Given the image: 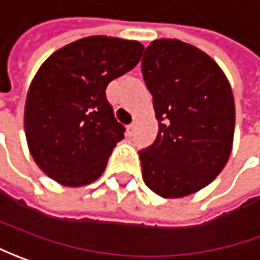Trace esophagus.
<instances>
[{
  "mask_svg": "<svg viewBox=\"0 0 260 260\" xmlns=\"http://www.w3.org/2000/svg\"><path fill=\"white\" fill-rule=\"evenodd\" d=\"M135 126H137V125H135V122H134V123H131V125H128V132H129V134H132V132H134V129H135Z\"/></svg>",
  "mask_w": 260,
  "mask_h": 260,
  "instance_id": "esophagus-1",
  "label": "esophagus"
}]
</instances>
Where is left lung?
Wrapping results in <instances>:
<instances>
[{
	"instance_id": "1",
	"label": "left lung",
	"mask_w": 260,
	"mask_h": 260,
	"mask_svg": "<svg viewBox=\"0 0 260 260\" xmlns=\"http://www.w3.org/2000/svg\"><path fill=\"white\" fill-rule=\"evenodd\" d=\"M142 75L158 121L155 142L139 151L142 178L164 199L204 188L228 164L235 135V99L228 77L200 49L154 40Z\"/></svg>"
}]
</instances>
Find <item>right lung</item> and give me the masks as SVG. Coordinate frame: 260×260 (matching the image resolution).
<instances>
[{"label":"right lung","mask_w":260,"mask_h":260,"mask_svg":"<svg viewBox=\"0 0 260 260\" xmlns=\"http://www.w3.org/2000/svg\"><path fill=\"white\" fill-rule=\"evenodd\" d=\"M142 50L139 41L92 36L54 51L37 70L24 129L32 159L51 180L82 187L103 174L125 131L105 90L138 64Z\"/></svg>","instance_id":"1"}]
</instances>
